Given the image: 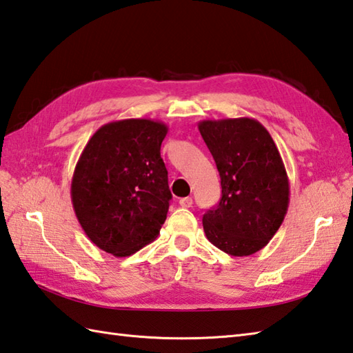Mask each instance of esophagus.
Listing matches in <instances>:
<instances>
[{
	"mask_svg": "<svg viewBox=\"0 0 353 353\" xmlns=\"http://www.w3.org/2000/svg\"><path fill=\"white\" fill-rule=\"evenodd\" d=\"M179 205H181L182 208H191L192 206V199L191 197H183L179 200Z\"/></svg>",
	"mask_w": 353,
	"mask_h": 353,
	"instance_id": "obj_1",
	"label": "esophagus"
}]
</instances>
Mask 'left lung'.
<instances>
[{"label": "left lung", "instance_id": "1", "mask_svg": "<svg viewBox=\"0 0 353 353\" xmlns=\"http://www.w3.org/2000/svg\"><path fill=\"white\" fill-rule=\"evenodd\" d=\"M199 130L221 179L220 203L203 215L206 238L232 256H249L268 244L288 209L279 150L253 118L205 119Z\"/></svg>", "mask_w": 353, "mask_h": 353}]
</instances>
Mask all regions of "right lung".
<instances>
[{"instance_id": "obj_1", "label": "right lung", "mask_w": 353, "mask_h": 353, "mask_svg": "<svg viewBox=\"0 0 353 353\" xmlns=\"http://www.w3.org/2000/svg\"><path fill=\"white\" fill-rule=\"evenodd\" d=\"M168 127L130 118L101 125L81 152L71 200L81 229L114 256H130L154 241L167 219L168 171L161 144Z\"/></svg>"}]
</instances>
